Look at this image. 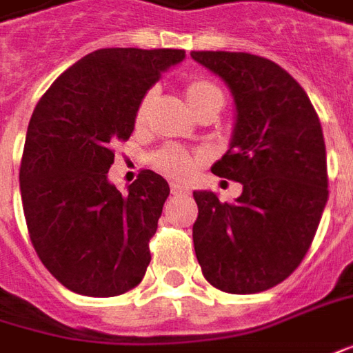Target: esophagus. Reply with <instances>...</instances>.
<instances>
[{
  "label": "esophagus",
  "mask_w": 353,
  "mask_h": 353,
  "mask_svg": "<svg viewBox=\"0 0 353 353\" xmlns=\"http://www.w3.org/2000/svg\"><path fill=\"white\" fill-rule=\"evenodd\" d=\"M170 189H172L174 195H187V193H189V187L183 185V183H179V181H172V183H170Z\"/></svg>",
  "instance_id": "1"
}]
</instances>
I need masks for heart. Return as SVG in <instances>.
Listing matches in <instances>:
<instances>
[{
    "mask_svg": "<svg viewBox=\"0 0 353 353\" xmlns=\"http://www.w3.org/2000/svg\"><path fill=\"white\" fill-rule=\"evenodd\" d=\"M214 92H220V90H218L212 83L205 81V79H191L185 85V96L191 110H195L205 98H208L210 94H214ZM152 94H154V92L148 90V92H145V96L141 98V102H139V108H137V123H139V125L145 121L146 112H148V106H150V100H152ZM195 162L196 158L193 157L191 152H187L185 148H179V146H164V148L158 150L157 154H154V158H152V164H154L160 172H164L166 176L172 177H187L193 172Z\"/></svg>",
    "mask_w": 353,
    "mask_h": 353,
    "instance_id": "heart-1",
    "label": "heart"
}]
</instances>
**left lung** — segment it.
I'll return each instance as SVG.
<instances>
[{"instance_id":"1","label":"left lung","mask_w":353,"mask_h":353,"mask_svg":"<svg viewBox=\"0 0 353 353\" xmlns=\"http://www.w3.org/2000/svg\"><path fill=\"white\" fill-rule=\"evenodd\" d=\"M236 102V127L212 174L243 193L222 203L193 191L196 261L228 294H257L286 280L303 261L328 199L327 148L317 112L294 77L245 52H191Z\"/></svg>"}]
</instances>
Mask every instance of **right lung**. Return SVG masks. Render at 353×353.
Masks as SVG:
<instances>
[{"mask_svg":"<svg viewBox=\"0 0 353 353\" xmlns=\"http://www.w3.org/2000/svg\"><path fill=\"white\" fill-rule=\"evenodd\" d=\"M183 57L172 48L96 50L36 104L19 172L26 228L44 267L75 294L121 296L145 276L170 185L143 170L121 195L108 170L141 98Z\"/></svg>","mask_w":353,"mask_h":353,"instance_id":"1","label":"right lung"}]
</instances>
